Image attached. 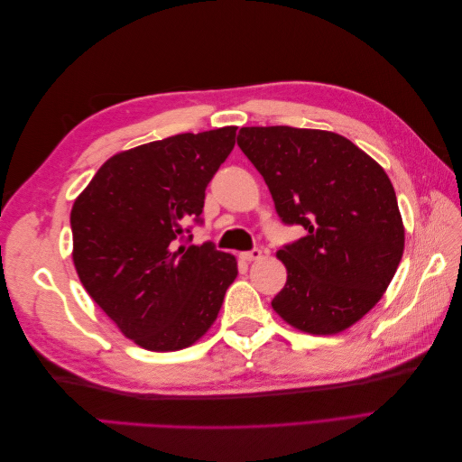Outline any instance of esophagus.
<instances>
[{
	"label": "esophagus",
	"instance_id": "esophagus-1",
	"mask_svg": "<svg viewBox=\"0 0 462 462\" xmlns=\"http://www.w3.org/2000/svg\"><path fill=\"white\" fill-rule=\"evenodd\" d=\"M239 256H241V260H245V262H254V260H260V258H262V250H260V248H253V250H248V253H241Z\"/></svg>",
	"mask_w": 462,
	"mask_h": 462
}]
</instances>
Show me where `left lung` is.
<instances>
[{
  "label": "left lung",
  "mask_w": 462,
  "mask_h": 462,
  "mask_svg": "<svg viewBox=\"0 0 462 462\" xmlns=\"http://www.w3.org/2000/svg\"><path fill=\"white\" fill-rule=\"evenodd\" d=\"M236 144L263 177L282 221L306 231L277 250L287 283L273 310L312 335L351 328L383 297L404 250L383 167L348 138L319 129L243 127Z\"/></svg>",
  "instance_id": "left-lung-1"
}]
</instances>
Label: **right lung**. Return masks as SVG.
<instances>
[{
	"mask_svg": "<svg viewBox=\"0 0 462 462\" xmlns=\"http://www.w3.org/2000/svg\"><path fill=\"white\" fill-rule=\"evenodd\" d=\"M236 127L183 133L111 156L71 209L80 283L125 337L170 353L212 328L236 260L179 245L200 223L206 187L235 146ZM189 231V229H187Z\"/></svg>",
	"mask_w": 462,
	"mask_h": 462,
	"instance_id": "1",
	"label": "right lung"
}]
</instances>
